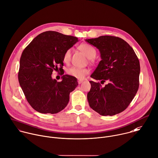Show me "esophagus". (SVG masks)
Listing matches in <instances>:
<instances>
[{"instance_id":"obj_1","label":"esophagus","mask_w":158,"mask_h":158,"mask_svg":"<svg viewBox=\"0 0 158 158\" xmlns=\"http://www.w3.org/2000/svg\"><path fill=\"white\" fill-rule=\"evenodd\" d=\"M82 82H83V80H78V83L79 84H81Z\"/></svg>"}]
</instances>
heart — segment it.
Instances as JSON below:
<instances>
[{"label": "heart", "instance_id": "1", "mask_svg": "<svg viewBox=\"0 0 158 158\" xmlns=\"http://www.w3.org/2000/svg\"><path fill=\"white\" fill-rule=\"evenodd\" d=\"M79 49L88 59L91 60H93L96 55V49L92 46L86 43H83L80 44L79 46ZM71 56H72V49H69L65 52L64 54L63 61L65 64H68L70 61ZM67 73L71 77H73L77 79L82 80L85 77L86 75L89 73V70L86 68H78V67H72L69 68L67 70Z\"/></svg>", "mask_w": 158, "mask_h": 158}]
</instances>
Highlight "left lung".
I'll return each instance as SVG.
<instances>
[{
  "instance_id": "8db88e82",
  "label": "left lung",
  "mask_w": 158,
  "mask_h": 158,
  "mask_svg": "<svg viewBox=\"0 0 158 158\" xmlns=\"http://www.w3.org/2000/svg\"><path fill=\"white\" fill-rule=\"evenodd\" d=\"M98 48L101 60L91 77L105 81H90L87 99L91 109L101 115H114L123 112L130 104L139 87L140 65L132 48L123 40L101 36L85 40Z\"/></svg>"
}]
</instances>
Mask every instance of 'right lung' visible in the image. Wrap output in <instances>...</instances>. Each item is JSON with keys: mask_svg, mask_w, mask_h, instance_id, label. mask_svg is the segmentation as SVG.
Instances as JSON below:
<instances>
[{"mask_svg": "<svg viewBox=\"0 0 158 158\" xmlns=\"http://www.w3.org/2000/svg\"><path fill=\"white\" fill-rule=\"evenodd\" d=\"M78 41L76 37L48 31L35 38L23 51L19 81L27 100L36 111L56 114L68 104L70 93L78 82L76 78L64 75L63 56ZM54 70L61 71V82L52 78Z\"/></svg>", "mask_w": 158, "mask_h": 158, "instance_id": "right-lung-1", "label": "right lung"}]
</instances>
